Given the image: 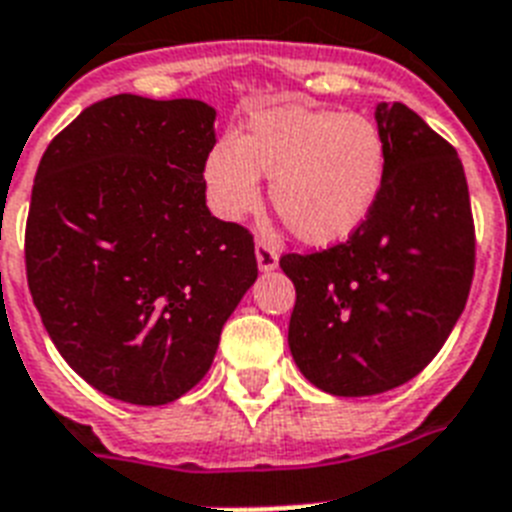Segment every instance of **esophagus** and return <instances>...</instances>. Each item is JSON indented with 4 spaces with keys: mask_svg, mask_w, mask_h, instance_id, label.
Listing matches in <instances>:
<instances>
[{
    "mask_svg": "<svg viewBox=\"0 0 512 512\" xmlns=\"http://www.w3.org/2000/svg\"><path fill=\"white\" fill-rule=\"evenodd\" d=\"M255 257H257V268L263 270V273H270V270L278 268V252L276 247L265 239L255 244Z\"/></svg>",
    "mask_w": 512,
    "mask_h": 512,
    "instance_id": "34e87169",
    "label": "esophagus"
}]
</instances>
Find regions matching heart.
Segmentation results:
<instances>
[{
    "label": "heart",
    "instance_id": "obj_1",
    "mask_svg": "<svg viewBox=\"0 0 512 512\" xmlns=\"http://www.w3.org/2000/svg\"><path fill=\"white\" fill-rule=\"evenodd\" d=\"M384 173V141L368 118L278 105L252 112L236 139H220L202 181L218 218L242 220L260 205V176L270 178V202L297 239L334 247L371 218Z\"/></svg>",
    "mask_w": 512,
    "mask_h": 512
}]
</instances>
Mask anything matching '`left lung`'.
Listing matches in <instances>:
<instances>
[{
  "label": "left lung",
  "mask_w": 512,
  "mask_h": 512,
  "mask_svg": "<svg viewBox=\"0 0 512 512\" xmlns=\"http://www.w3.org/2000/svg\"><path fill=\"white\" fill-rule=\"evenodd\" d=\"M386 149L371 218L315 255H284L297 289L289 350L334 397L402 386L434 360L473 278V218L458 152L402 102L376 105Z\"/></svg>",
  "instance_id": "8db88e82"
}]
</instances>
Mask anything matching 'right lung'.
Returning a JSON list of instances; mask_svg holds the SVG:
<instances>
[{"label":"right lung","instance_id":"right-lung-1","mask_svg":"<svg viewBox=\"0 0 512 512\" xmlns=\"http://www.w3.org/2000/svg\"><path fill=\"white\" fill-rule=\"evenodd\" d=\"M215 107L118 94L86 107L36 170L33 305L65 363L128 405H168L213 365L255 284L247 228L207 210Z\"/></svg>","mask_w":512,"mask_h":512}]
</instances>
